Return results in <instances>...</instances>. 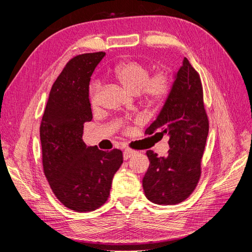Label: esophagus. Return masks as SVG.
<instances>
[{"mask_svg": "<svg viewBox=\"0 0 252 252\" xmlns=\"http://www.w3.org/2000/svg\"><path fill=\"white\" fill-rule=\"evenodd\" d=\"M135 154V151L131 150V149H125L123 152V158L124 159H128L130 157H132Z\"/></svg>", "mask_w": 252, "mask_h": 252, "instance_id": "esophagus-1", "label": "esophagus"}]
</instances>
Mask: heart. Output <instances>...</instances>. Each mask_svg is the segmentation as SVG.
Segmentation results:
<instances>
[{
	"label": "heart",
	"instance_id": "1",
	"mask_svg": "<svg viewBox=\"0 0 252 252\" xmlns=\"http://www.w3.org/2000/svg\"><path fill=\"white\" fill-rule=\"evenodd\" d=\"M111 79L132 94H141L147 103L161 105L168 97L172 89V78L169 72L158 71L150 77L149 68L135 61L118 64L110 72ZM100 85L93 84L90 89V104L98 105Z\"/></svg>",
	"mask_w": 252,
	"mask_h": 252
}]
</instances>
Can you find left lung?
I'll return each instance as SVG.
<instances>
[{
  "mask_svg": "<svg viewBox=\"0 0 252 252\" xmlns=\"http://www.w3.org/2000/svg\"><path fill=\"white\" fill-rule=\"evenodd\" d=\"M208 130L200 75L184 58L173 73L168 97L146 129L148 134L168 135L170 148L166 157H158L152 150L146 152L150 164L143 178V189L150 202L174 205L192 193L201 177V158Z\"/></svg>",
  "mask_w": 252,
  "mask_h": 252,
  "instance_id": "left-lung-1",
  "label": "left lung"
}]
</instances>
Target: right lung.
I'll list each match as a JSON object with an SVG mask.
<instances>
[{
    "mask_svg": "<svg viewBox=\"0 0 252 252\" xmlns=\"http://www.w3.org/2000/svg\"><path fill=\"white\" fill-rule=\"evenodd\" d=\"M105 52L74 57L53 83L40 127L44 173L58 200L78 212L107 201L113 175L123 163L119 149L87 147L85 122L93 120L89 82Z\"/></svg>",
    "mask_w": 252,
    "mask_h": 252,
    "instance_id": "right-lung-1",
    "label": "right lung"
}]
</instances>
